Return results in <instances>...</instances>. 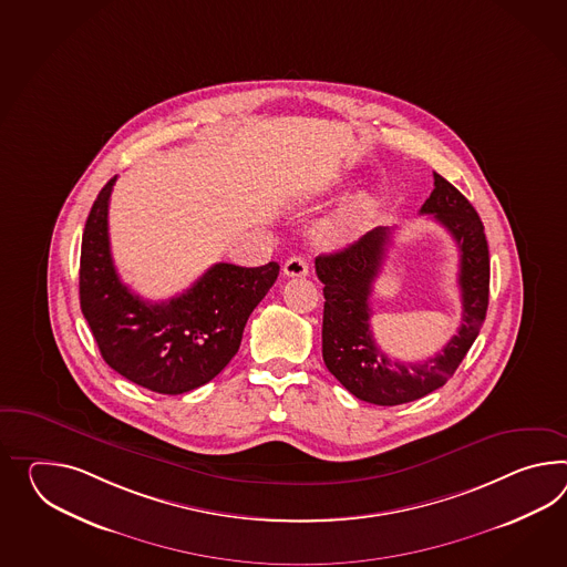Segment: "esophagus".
Returning <instances> with one entry per match:
<instances>
[{
  "label": "esophagus",
  "instance_id": "esophagus-1",
  "mask_svg": "<svg viewBox=\"0 0 567 567\" xmlns=\"http://www.w3.org/2000/svg\"><path fill=\"white\" fill-rule=\"evenodd\" d=\"M282 272L290 278H303L309 275V264H307L303 256H292V258H289V260L285 262V266H282Z\"/></svg>",
  "mask_w": 567,
  "mask_h": 567
}]
</instances>
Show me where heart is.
Returning a JSON list of instances; mask_svg holds the SVG:
<instances>
[{
    "label": "heart",
    "instance_id": "b5f03b06",
    "mask_svg": "<svg viewBox=\"0 0 567 567\" xmlns=\"http://www.w3.org/2000/svg\"><path fill=\"white\" fill-rule=\"evenodd\" d=\"M371 207H373V203H371L369 196L354 198L344 210H340L336 217L319 225L318 244L326 246V248L340 246L364 223V219L371 213Z\"/></svg>",
    "mask_w": 567,
    "mask_h": 567
}]
</instances>
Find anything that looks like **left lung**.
<instances>
[{"label": "left lung", "mask_w": 567, "mask_h": 567, "mask_svg": "<svg viewBox=\"0 0 567 567\" xmlns=\"http://www.w3.org/2000/svg\"><path fill=\"white\" fill-rule=\"evenodd\" d=\"M453 235L458 246V289L463 321L436 357L420 362L389 359L371 332V292L391 241V229L377 227L352 246L316 258L323 282L321 352L328 371L362 401L400 405L444 385L470 352L484 326L489 301V249L484 223L470 200L441 174L420 208Z\"/></svg>", "instance_id": "1"}]
</instances>
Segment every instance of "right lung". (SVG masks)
Returning a JSON list of instances; mask_svg holds the SVG:
<instances>
[{"label": "right lung", "instance_id": "obj_1", "mask_svg": "<svg viewBox=\"0 0 567 567\" xmlns=\"http://www.w3.org/2000/svg\"><path fill=\"white\" fill-rule=\"evenodd\" d=\"M112 178L94 200L82 237L80 305L102 359L128 381L178 395L205 385L234 359L249 313L275 285L280 266L219 262L162 303L123 285L109 237Z\"/></svg>", "mask_w": 567, "mask_h": 567}]
</instances>
